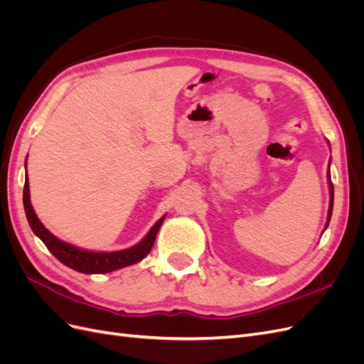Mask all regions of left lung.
<instances>
[{
    "instance_id": "left-lung-1",
    "label": "left lung",
    "mask_w": 364,
    "mask_h": 364,
    "mask_svg": "<svg viewBox=\"0 0 364 364\" xmlns=\"http://www.w3.org/2000/svg\"><path fill=\"white\" fill-rule=\"evenodd\" d=\"M328 181H329V194H331V200H329V211H328L326 226H328L329 218H331V214H333V200H334V186H333V182H331V173H329V170H328Z\"/></svg>"
}]
</instances>
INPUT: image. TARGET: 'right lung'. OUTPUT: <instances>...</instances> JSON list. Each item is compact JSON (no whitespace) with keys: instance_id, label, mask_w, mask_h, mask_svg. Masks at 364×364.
I'll return each mask as SVG.
<instances>
[{"instance_id":"1","label":"right lung","mask_w":364,"mask_h":364,"mask_svg":"<svg viewBox=\"0 0 364 364\" xmlns=\"http://www.w3.org/2000/svg\"><path fill=\"white\" fill-rule=\"evenodd\" d=\"M23 200H24V209H26L28 225L33 232L43 241V245L47 246V249L62 264L80 273H109V272L132 266V264L135 262H139L151 250L153 243H155L156 240L158 230L165 218V217L159 218L155 223V226L150 229V232L142 238L136 246H132L129 249L118 250V252H87L79 247H74L68 243H65V241L59 240L58 237H54L50 230L46 229V226L39 222V218L36 217L35 211H33V206L30 203V191H28L27 179L24 183Z\"/></svg>"}]
</instances>
